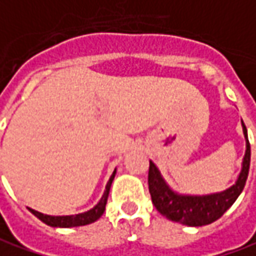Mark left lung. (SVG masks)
<instances>
[{"label": "left lung", "instance_id": "1", "mask_svg": "<svg viewBox=\"0 0 256 256\" xmlns=\"http://www.w3.org/2000/svg\"><path fill=\"white\" fill-rule=\"evenodd\" d=\"M244 134L246 138V152L242 162V170L232 187L222 192L210 194V196H180L174 192L160 176L153 162L148 167V191L152 201L157 211L166 218L174 222L201 226L216 221L224 216V212L235 202V200L242 192L245 182L248 178L250 163H251V147L248 140L246 128L242 123Z\"/></svg>", "mask_w": 256, "mask_h": 256}]
</instances>
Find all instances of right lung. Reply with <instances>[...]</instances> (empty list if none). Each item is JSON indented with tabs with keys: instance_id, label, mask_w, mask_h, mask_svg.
<instances>
[{
	"instance_id": "right-lung-1",
	"label": "right lung",
	"mask_w": 256,
	"mask_h": 256,
	"mask_svg": "<svg viewBox=\"0 0 256 256\" xmlns=\"http://www.w3.org/2000/svg\"><path fill=\"white\" fill-rule=\"evenodd\" d=\"M114 174H116V170L113 172L112 177L108 181V186H106V190H104V194L102 196L100 201L89 211L86 212H82V214H78V216H45V214H40L35 210H31L32 214L35 216H38L42 222H45L49 226H60V228H69V226H82V225L92 224L94 221H98L103 212H104V208H106V202H108V197H109V191H110L112 181L114 178Z\"/></svg>"
}]
</instances>
